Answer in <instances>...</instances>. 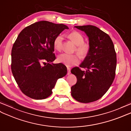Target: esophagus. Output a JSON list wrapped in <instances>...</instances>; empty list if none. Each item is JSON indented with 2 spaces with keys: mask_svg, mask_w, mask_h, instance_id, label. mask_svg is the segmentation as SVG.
Returning <instances> with one entry per match:
<instances>
[{
  "mask_svg": "<svg viewBox=\"0 0 131 131\" xmlns=\"http://www.w3.org/2000/svg\"><path fill=\"white\" fill-rule=\"evenodd\" d=\"M70 73H71V68L67 67V74L69 75L70 74Z\"/></svg>",
  "mask_w": 131,
  "mask_h": 131,
  "instance_id": "esophagus-1",
  "label": "esophagus"
}]
</instances>
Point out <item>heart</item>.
<instances>
[{
  "label": "heart",
  "instance_id": "heart-1",
  "mask_svg": "<svg viewBox=\"0 0 131 131\" xmlns=\"http://www.w3.org/2000/svg\"><path fill=\"white\" fill-rule=\"evenodd\" d=\"M68 37L77 46L75 51L78 54L82 57L87 56L90 52L91 46L88 43L84 42V38L83 35L78 31H74L70 33L68 35ZM63 39V36L61 35L56 37L53 42L54 48L55 50L57 51L61 50ZM58 61L67 66L71 67L78 64L80 62V58L77 54H67L63 53L58 56Z\"/></svg>",
  "mask_w": 131,
  "mask_h": 131
}]
</instances>
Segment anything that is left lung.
Returning a JSON list of instances; mask_svg holds the SVG:
<instances>
[{
	"instance_id": "left-lung-1",
	"label": "left lung",
	"mask_w": 131,
	"mask_h": 131,
	"mask_svg": "<svg viewBox=\"0 0 131 131\" xmlns=\"http://www.w3.org/2000/svg\"><path fill=\"white\" fill-rule=\"evenodd\" d=\"M84 31L89 38L91 50L80 65L71 73L77 83L71 87V94L76 101L87 103L98 100L106 93L114 81L117 64L116 53L110 37L93 25L75 26Z\"/></svg>"
}]
</instances>
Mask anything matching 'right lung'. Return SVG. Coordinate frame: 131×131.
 <instances>
[{"label":"right lung","instance_id":"add662e5","mask_svg":"<svg viewBox=\"0 0 131 131\" xmlns=\"http://www.w3.org/2000/svg\"><path fill=\"white\" fill-rule=\"evenodd\" d=\"M66 29H68L66 25L43 20L25 27L18 35L12 49L11 69L27 96L47 98L52 94L57 79L67 74L65 65L51 63L56 58L54 40Z\"/></svg>","mask_w":131,"mask_h":131}]
</instances>
